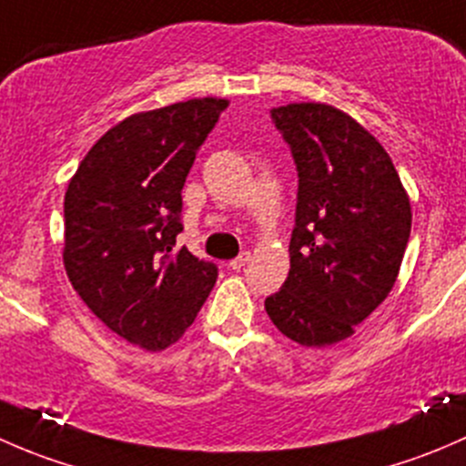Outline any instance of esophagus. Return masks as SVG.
Masks as SVG:
<instances>
[{
  "label": "esophagus",
  "instance_id": "esophagus-1",
  "mask_svg": "<svg viewBox=\"0 0 466 466\" xmlns=\"http://www.w3.org/2000/svg\"><path fill=\"white\" fill-rule=\"evenodd\" d=\"M250 259H252L250 252H241V255H238L237 259L229 261V268H232V270H241L243 266H248V263H250Z\"/></svg>",
  "mask_w": 466,
  "mask_h": 466
}]
</instances>
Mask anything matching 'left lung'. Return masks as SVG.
Returning a JSON list of instances; mask_svg holds the SVG:
<instances>
[{
    "mask_svg": "<svg viewBox=\"0 0 466 466\" xmlns=\"http://www.w3.org/2000/svg\"><path fill=\"white\" fill-rule=\"evenodd\" d=\"M270 116L298 168V205L289 277L266 311L290 340L333 345L392 290L410 238V200L383 146L345 112L290 103Z\"/></svg>",
    "mask_w": 466,
    "mask_h": 466,
    "instance_id": "8db88e82",
    "label": "left lung"
}]
</instances>
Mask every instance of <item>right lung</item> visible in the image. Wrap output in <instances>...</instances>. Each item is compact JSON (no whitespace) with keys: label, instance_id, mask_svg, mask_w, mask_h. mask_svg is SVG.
<instances>
[{"label":"right lung","instance_id":"add662e5","mask_svg":"<svg viewBox=\"0 0 466 466\" xmlns=\"http://www.w3.org/2000/svg\"><path fill=\"white\" fill-rule=\"evenodd\" d=\"M225 98L139 112L89 148L65 194V270L124 340L162 351L191 327L218 277L176 248L182 187Z\"/></svg>","mask_w":466,"mask_h":466}]
</instances>
